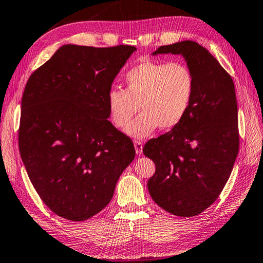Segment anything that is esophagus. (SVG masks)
<instances>
[{"label": "esophagus", "mask_w": 263, "mask_h": 263, "mask_svg": "<svg viewBox=\"0 0 263 263\" xmlns=\"http://www.w3.org/2000/svg\"><path fill=\"white\" fill-rule=\"evenodd\" d=\"M134 146H135V151L137 155H142L143 152V143L141 141L134 142Z\"/></svg>", "instance_id": "1"}]
</instances>
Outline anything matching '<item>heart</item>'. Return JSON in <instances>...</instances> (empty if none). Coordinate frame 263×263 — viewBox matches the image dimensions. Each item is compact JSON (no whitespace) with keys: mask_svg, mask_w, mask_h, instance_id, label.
Masks as SVG:
<instances>
[{"mask_svg":"<svg viewBox=\"0 0 263 263\" xmlns=\"http://www.w3.org/2000/svg\"><path fill=\"white\" fill-rule=\"evenodd\" d=\"M126 89H111L107 108L111 121L125 128L137 112L141 116L128 125L132 137L150 136L157 128L172 130L184 120L196 91V77L189 65L181 62L145 61L125 76Z\"/></svg>","mask_w":263,"mask_h":263,"instance_id":"heart-1","label":"heart"}]
</instances>
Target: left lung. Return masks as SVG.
<instances>
[{
    "instance_id": "1",
    "label": "left lung",
    "mask_w": 263,
    "mask_h": 263,
    "mask_svg": "<svg viewBox=\"0 0 263 263\" xmlns=\"http://www.w3.org/2000/svg\"><path fill=\"white\" fill-rule=\"evenodd\" d=\"M182 54L196 77L192 105L180 125L143 147L156 173L147 182L158 206L173 215L200 214L219 198L239 150L235 85L207 49L193 41L153 52Z\"/></svg>"
}]
</instances>
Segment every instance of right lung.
<instances>
[{
    "instance_id": "obj_1",
    "label": "right lung",
    "mask_w": 263,
    "mask_h": 263,
    "mask_svg": "<svg viewBox=\"0 0 263 263\" xmlns=\"http://www.w3.org/2000/svg\"><path fill=\"white\" fill-rule=\"evenodd\" d=\"M135 50L65 44L25 87L19 152L40 198L64 219L85 221L106 207L135 158L133 141L107 120V93Z\"/></svg>"
}]
</instances>
